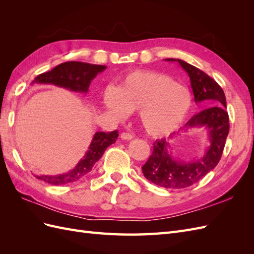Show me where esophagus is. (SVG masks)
Returning a JSON list of instances; mask_svg holds the SVG:
<instances>
[{
	"mask_svg": "<svg viewBox=\"0 0 254 254\" xmlns=\"http://www.w3.org/2000/svg\"><path fill=\"white\" fill-rule=\"evenodd\" d=\"M121 137L123 140H126V141H129V140H131L132 137H133V134L132 133H130V132H123L122 134H121Z\"/></svg>",
	"mask_w": 254,
	"mask_h": 254,
	"instance_id": "1",
	"label": "esophagus"
}]
</instances>
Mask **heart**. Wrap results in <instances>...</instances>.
<instances>
[{
    "mask_svg": "<svg viewBox=\"0 0 254 254\" xmlns=\"http://www.w3.org/2000/svg\"><path fill=\"white\" fill-rule=\"evenodd\" d=\"M104 103L119 119L140 111L146 131L153 136H163L175 131L187 119L191 95L188 88L165 74L134 72L127 76L119 89H107Z\"/></svg>",
    "mask_w": 254,
    "mask_h": 254,
    "instance_id": "obj_1",
    "label": "heart"
}]
</instances>
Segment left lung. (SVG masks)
Segmentation results:
<instances>
[{"label": "left lung", "mask_w": 254, "mask_h": 254, "mask_svg": "<svg viewBox=\"0 0 254 254\" xmlns=\"http://www.w3.org/2000/svg\"><path fill=\"white\" fill-rule=\"evenodd\" d=\"M165 60L178 61L190 76L195 102H205L206 106H210L195 114L182 129L206 128L211 144L203 157L187 163L173 158L168 150V141L157 140L153 143L151 156L142 166V172L145 178L156 186L165 189H184L200 180L218 164L230 129L229 115L226 111L224 90L212 77L181 59L167 58Z\"/></svg>", "instance_id": "left-lung-1"}]
</instances>
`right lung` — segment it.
I'll list each match as a JSON object with an SVG mask.
<instances>
[{
	"label": "right lung",
	"instance_id": "obj_1",
	"mask_svg": "<svg viewBox=\"0 0 254 254\" xmlns=\"http://www.w3.org/2000/svg\"><path fill=\"white\" fill-rule=\"evenodd\" d=\"M106 65L68 61V63L57 65L49 72L38 75L33 82L52 83L71 91L87 93L91 80L95 78L98 73L106 70ZM118 136V130L111 132H96L89 146V150L86 152L83 159H81L79 163L75 166L74 170L58 176H37V178L53 184V186H60V184L79 180L93 168L94 164L104 155L107 147L115 143Z\"/></svg>",
	"mask_w": 254,
	"mask_h": 254
}]
</instances>
